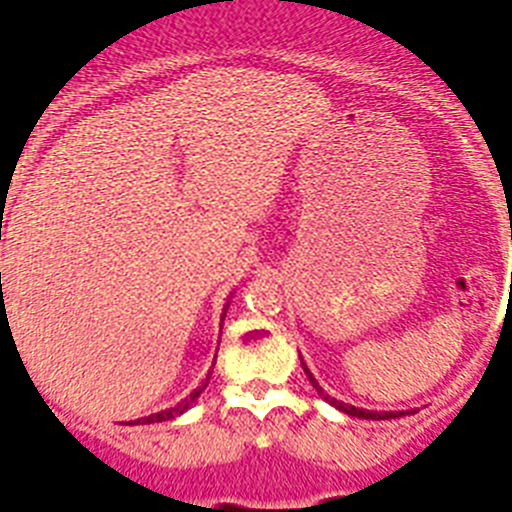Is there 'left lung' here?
I'll return each mask as SVG.
<instances>
[{
    "label": "left lung",
    "instance_id": "1",
    "mask_svg": "<svg viewBox=\"0 0 512 512\" xmlns=\"http://www.w3.org/2000/svg\"><path fill=\"white\" fill-rule=\"evenodd\" d=\"M300 361H302V356H300ZM302 369H305V374H307V379H310L312 387H315V390H318V395H323V400H328L330 405H333V408L341 410V413L354 415V418H364V420H387V418H400V415H405V413H377V410L354 408V405H346V402H338L336 397H328V395H325L323 387H320V384H318V379L312 377V372H310V369H307V366H305V361H302Z\"/></svg>",
    "mask_w": 512,
    "mask_h": 512
}]
</instances>
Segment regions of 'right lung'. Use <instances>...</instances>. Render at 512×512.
<instances>
[{"label": "right lung", "instance_id": "obj_1", "mask_svg": "<svg viewBox=\"0 0 512 512\" xmlns=\"http://www.w3.org/2000/svg\"><path fill=\"white\" fill-rule=\"evenodd\" d=\"M228 312V310H225ZM210 374H212V369L210 372H207V377H205V382L200 384V387H197V390L192 392V395L189 397H184L182 402H179V405H174V408H169V410H161V413H153V415H148V418H138L135 420V423H164V420H171V418H179V415H184L187 413L189 408H192V402L197 400V397L202 395V392H205V387H207V382H210Z\"/></svg>", "mask_w": 512, "mask_h": 512}]
</instances>
